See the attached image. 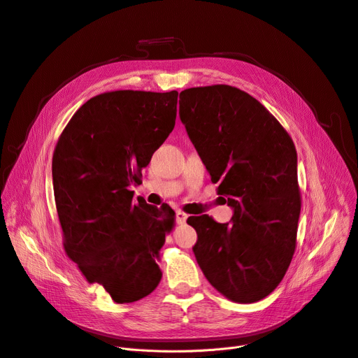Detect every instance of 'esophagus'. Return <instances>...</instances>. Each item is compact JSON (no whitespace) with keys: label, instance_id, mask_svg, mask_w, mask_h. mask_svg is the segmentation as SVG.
<instances>
[{"label":"esophagus","instance_id":"1","mask_svg":"<svg viewBox=\"0 0 358 358\" xmlns=\"http://www.w3.org/2000/svg\"><path fill=\"white\" fill-rule=\"evenodd\" d=\"M186 219H187V215H186V213H183V212H178V213H176V222H178L179 225H183V224L186 222Z\"/></svg>","mask_w":358,"mask_h":358}]
</instances>
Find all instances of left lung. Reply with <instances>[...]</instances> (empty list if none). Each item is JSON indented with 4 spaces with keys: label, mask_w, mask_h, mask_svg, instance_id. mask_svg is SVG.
Returning a JSON list of instances; mask_svg holds the SVG:
<instances>
[{
    "label": "left lung",
    "mask_w": 358,
    "mask_h": 358,
    "mask_svg": "<svg viewBox=\"0 0 358 358\" xmlns=\"http://www.w3.org/2000/svg\"><path fill=\"white\" fill-rule=\"evenodd\" d=\"M179 115L210 180L234 208L231 224L189 216L210 285L239 304L269 295L296 246L301 192L288 131L252 96L228 85L180 92Z\"/></svg>",
    "instance_id": "8db88e82"
}]
</instances>
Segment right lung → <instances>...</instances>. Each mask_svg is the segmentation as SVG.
<instances>
[{
    "mask_svg": "<svg viewBox=\"0 0 358 358\" xmlns=\"http://www.w3.org/2000/svg\"><path fill=\"white\" fill-rule=\"evenodd\" d=\"M176 104V90L97 94L73 115L52 153L64 251L117 304L148 296L162 280L157 261L175 212L134 202L130 186L173 130Z\"/></svg>",
    "mask_w": 358,
    "mask_h": 358,
    "instance_id": "obj_1",
    "label": "right lung"
}]
</instances>
